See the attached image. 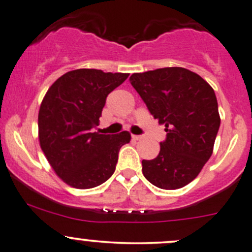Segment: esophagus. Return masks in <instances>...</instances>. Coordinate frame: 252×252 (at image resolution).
I'll return each mask as SVG.
<instances>
[{
  "label": "esophagus",
  "mask_w": 252,
  "mask_h": 252,
  "mask_svg": "<svg viewBox=\"0 0 252 252\" xmlns=\"http://www.w3.org/2000/svg\"><path fill=\"white\" fill-rule=\"evenodd\" d=\"M133 139L134 140H141L142 136L141 135H133Z\"/></svg>",
  "instance_id": "1"
}]
</instances>
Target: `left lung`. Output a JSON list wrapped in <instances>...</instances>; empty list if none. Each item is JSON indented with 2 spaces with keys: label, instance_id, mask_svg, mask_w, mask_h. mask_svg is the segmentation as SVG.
I'll list each match as a JSON object with an SVG mask.
<instances>
[{
  "label": "left lung",
  "instance_id": "1",
  "mask_svg": "<svg viewBox=\"0 0 252 252\" xmlns=\"http://www.w3.org/2000/svg\"><path fill=\"white\" fill-rule=\"evenodd\" d=\"M129 81L166 131L159 155L142 160V174L163 189L186 186L213 155L221 123L215 92L184 67L133 73Z\"/></svg>",
  "mask_w": 252,
  "mask_h": 252
}]
</instances>
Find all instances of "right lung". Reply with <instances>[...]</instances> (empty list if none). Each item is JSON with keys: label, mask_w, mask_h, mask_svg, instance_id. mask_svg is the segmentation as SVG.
Instances as JSON below:
<instances>
[{"label": "right lung", "mask_w": 252, "mask_h": 252, "mask_svg": "<svg viewBox=\"0 0 252 252\" xmlns=\"http://www.w3.org/2000/svg\"><path fill=\"white\" fill-rule=\"evenodd\" d=\"M129 73L79 68L58 78L47 92L38 113V137L58 176L75 189L107 181L116 170L118 152L130 134L93 133L99 126L106 97Z\"/></svg>", "instance_id": "obj_1"}]
</instances>
